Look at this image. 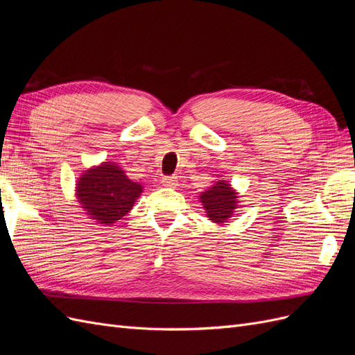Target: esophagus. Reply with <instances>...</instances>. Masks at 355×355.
<instances>
[{
  "instance_id": "1",
  "label": "esophagus",
  "mask_w": 355,
  "mask_h": 355,
  "mask_svg": "<svg viewBox=\"0 0 355 355\" xmlns=\"http://www.w3.org/2000/svg\"><path fill=\"white\" fill-rule=\"evenodd\" d=\"M161 184H163V187H166V188H176L178 178L176 176L163 178V180H161Z\"/></svg>"
}]
</instances>
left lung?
<instances>
[{"label": "left lung", "mask_w": 355, "mask_h": 355, "mask_svg": "<svg viewBox=\"0 0 355 355\" xmlns=\"http://www.w3.org/2000/svg\"><path fill=\"white\" fill-rule=\"evenodd\" d=\"M198 198L207 218L218 225L228 222L240 202V194L231 187L228 180H218L213 187L202 191Z\"/></svg>", "instance_id": "8db88e82"}]
</instances>
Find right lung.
Wrapping results in <instances>:
<instances>
[{"label":"right lung","mask_w":355,"mask_h":355,"mask_svg":"<svg viewBox=\"0 0 355 355\" xmlns=\"http://www.w3.org/2000/svg\"><path fill=\"white\" fill-rule=\"evenodd\" d=\"M144 187L128 179L125 171L112 161L93 166L78 178L75 197L90 219L112 225L133 209Z\"/></svg>","instance_id":"1"}]
</instances>
